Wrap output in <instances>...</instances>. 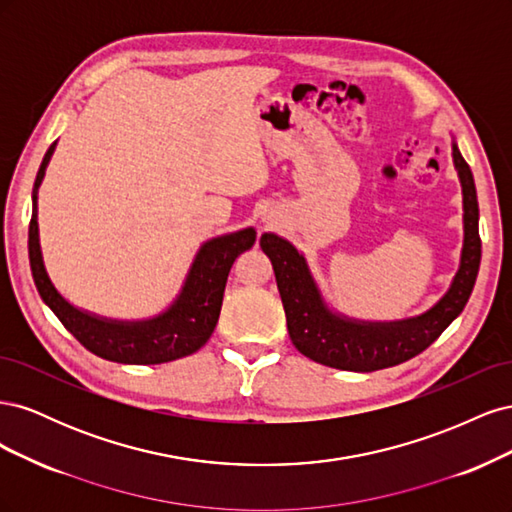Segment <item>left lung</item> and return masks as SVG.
Returning <instances> with one entry per match:
<instances>
[{
  "label": "left lung",
  "instance_id": "obj_1",
  "mask_svg": "<svg viewBox=\"0 0 512 512\" xmlns=\"http://www.w3.org/2000/svg\"><path fill=\"white\" fill-rule=\"evenodd\" d=\"M453 164L461 183L463 245L451 286L423 314L401 320H361L333 309L307 265L288 239L265 232L260 247L271 260L294 348L320 365L344 371H376L404 363L431 346L466 307L478 267V200L472 170L453 138Z\"/></svg>",
  "mask_w": 512,
  "mask_h": 512
}]
</instances>
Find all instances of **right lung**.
I'll use <instances>...</instances> for the list:
<instances>
[{
  "label": "right lung",
  "instance_id": "add662e5",
  "mask_svg": "<svg viewBox=\"0 0 512 512\" xmlns=\"http://www.w3.org/2000/svg\"><path fill=\"white\" fill-rule=\"evenodd\" d=\"M55 147L57 141L44 153L36 175L32 224H29V265H32V275L42 301L89 352L106 361L158 365L183 359V356L203 348L218 324L228 273L243 252L252 250L256 243V228L247 226L237 232H226V235L213 237L200 245L177 297L156 316L121 320L76 307L53 284L40 245L38 190Z\"/></svg>",
  "mask_w": 512,
  "mask_h": 512
}]
</instances>
